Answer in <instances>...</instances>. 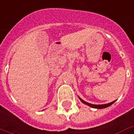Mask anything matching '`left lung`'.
<instances>
[{
    "label": "left lung",
    "instance_id": "obj_1",
    "mask_svg": "<svg viewBox=\"0 0 134 134\" xmlns=\"http://www.w3.org/2000/svg\"><path fill=\"white\" fill-rule=\"evenodd\" d=\"M79 99L81 102H82L83 103H84V104H86V105H89L90 107H92V108H97V109L105 108H107V107H108V106H110V105H111L112 103L115 102V101H114V102H110V103H106V104H102V105H95V104H92V103H88V102H85V101L82 100L81 98H80V97H79Z\"/></svg>",
    "mask_w": 134,
    "mask_h": 134
}]
</instances>
